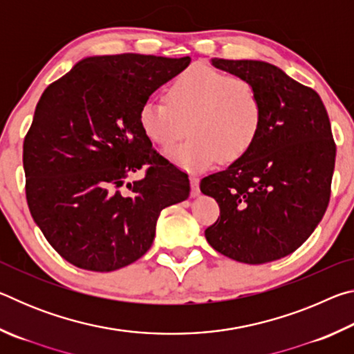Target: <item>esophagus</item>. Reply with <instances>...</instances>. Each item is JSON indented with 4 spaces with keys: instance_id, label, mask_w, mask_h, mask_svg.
Masks as SVG:
<instances>
[{
    "instance_id": "34e87169",
    "label": "esophagus",
    "mask_w": 354,
    "mask_h": 354,
    "mask_svg": "<svg viewBox=\"0 0 354 354\" xmlns=\"http://www.w3.org/2000/svg\"><path fill=\"white\" fill-rule=\"evenodd\" d=\"M190 195L194 196V198H196V196H200V178L192 175L190 176Z\"/></svg>"
}]
</instances>
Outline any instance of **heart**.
<instances>
[{"mask_svg": "<svg viewBox=\"0 0 354 354\" xmlns=\"http://www.w3.org/2000/svg\"><path fill=\"white\" fill-rule=\"evenodd\" d=\"M262 113L254 84L194 65L171 82L167 103L147 100L140 106L139 127L159 147L175 143L189 128L190 139L165 149V158L183 170L201 171L247 154L259 136Z\"/></svg>", "mask_w": 354, "mask_h": 354, "instance_id": "b5f03b06", "label": "heart"}]
</instances>
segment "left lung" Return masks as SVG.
I'll return each mask as SVG.
<instances>
[{
	"label": "left lung",
	"mask_w": 354,
	"mask_h": 354,
	"mask_svg": "<svg viewBox=\"0 0 354 354\" xmlns=\"http://www.w3.org/2000/svg\"><path fill=\"white\" fill-rule=\"evenodd\" d=\"M211 64L254 84L263 113L250 151L201 179L220 206L206 241L237 262L281 259L308 241L328 207L335 145L326 109L319 93L268 62Z\"/></svg>",
	"instance_id": "left-lung-1"
}]
</instances>
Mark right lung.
Wrapping results in <instances>:
<instances>
[{"label":"right lung","instance_id":"right-lung-1","mask_svg":"<svg viewBox=\"0 0 354 354\" xmlns=\"http://www.w3.org/2000/svg\"><path fill=\"white\" fill-rule=\"evenodd\" d=\"M190 57H84L48 86L23 145L26 200L46 241L73 266L113 272L151 247L164 207L189 198L184 171L154 151L139 109ZM149 165L129 191L126 178Z\"/></svg>","mask_w":354,"mask_h":354}]
</instances>
